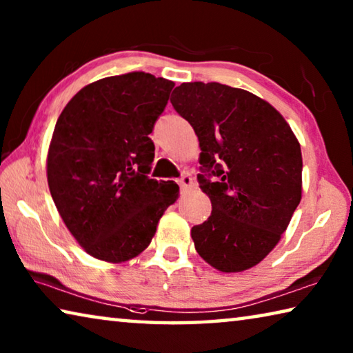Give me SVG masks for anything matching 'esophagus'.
Returning a JSON list of instances; mask_svg holds the SVG:
<instances>
[{"label":"esophagus","mask_w":353,"mask_h":353,"mask_svg":"<svg viewBox=\"0 0 353 353\" xmlns=\"http://www.w3.org/2000/svg\"><path fill=\"white\" fill-rule=\"evenodd\" d=\"M179 185H181V190L187 191L188 188L193 187L194 181H193V177H191L190 174H183L181 179H179Z\"/></svg>","instance_id":"esophagus-1"}]
</instances>
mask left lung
<instances>
[{
    "label": "left lung",
    "mask_w": 353,
    "mask_h": 353,
    "mask_svg": "<svg viewBox=\"0 0 353 353\" xmlns=\"http://www.w3.org/2000/svg\"><path fill=\"white\" fill-rule=\"evenodd\" d=\"M171 104L198 135L199 187L212 214L191 229L214 270L241 272L276 248L302 198L301 145L285 118L250 92L187 82Z\"/></svg>",
    "instance_id": "8db88e82"
}]
</instances>
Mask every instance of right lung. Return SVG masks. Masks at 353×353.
Listing matches in <instances>:
<instances>
[{"label":"right lung","mask_w":353,"mask_h":353,"mask_svg":"<svg viewBox=\"0 0 353 353\" xmlns=\"http://www.w3.org/2000/svg\"><path fill=\"white\" fill-rule=\"evenodd\" d=\"M174 82L143 71L88 83L65 105L48 149L52 201L71 235L98 260L145 250L177 183L149 179V139Z\"/></svg>","instance_id":"1"}]
</instances>
